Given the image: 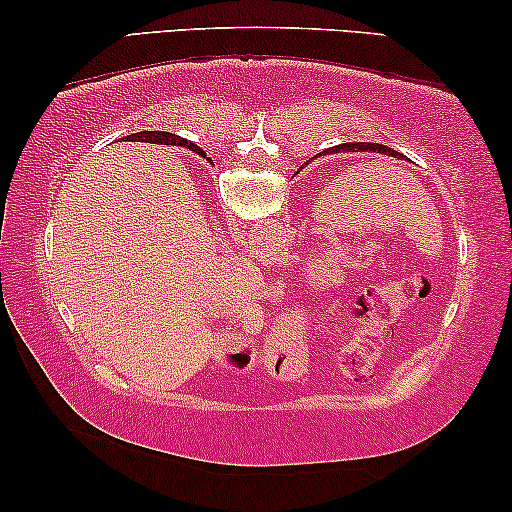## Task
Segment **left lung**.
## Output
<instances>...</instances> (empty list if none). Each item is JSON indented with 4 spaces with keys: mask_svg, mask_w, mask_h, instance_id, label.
Segmentation results:
<instances>
[{
    "mask_svg": "<svg viewBox=\"0 0 512 512\" xmlns=\"http://www.w3.org/2000/svg\"><path fill=\"white\" fill-rule=\"evenodd\" d=\"M342 149H345V146H342ZM352 149H354V146H352ZM335 151H338V149H335ZM356 151H373V153H382V156H391V158H398V160H408V158L403 156V153L389 149V146H384V144L361 142V144H356Z\"/></svg>",
    "mask_w": 512,
    "mask_h": 512,
    "instance_id": "8db88e82",
    "label": "left lung"
}]
</instances>
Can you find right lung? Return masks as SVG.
I'll return each mask as SVG.
<instances>
[{
    "mask_svg": "<svg viewBox=\"0 0 512 512\" xmlns=\"http://www.w3.org/2000/svg\"><path fill=\"white\" fill-rule=\"evenodd\" d=\"M132 137V135H130ZM135 137L137 139H142V142H149V144H172V146H188V142L184 137H177V135H172V132H156V130H144V132H135ZM193 149H195V153H198V156H205V153H202L198 146L195 144H191Z\"/></svg>",
    "mask_w": 512,
    "mask_h": 512,
    "instance_id": "obj_1",
    "label": "right lung"
}]
</instances>
